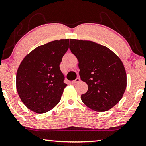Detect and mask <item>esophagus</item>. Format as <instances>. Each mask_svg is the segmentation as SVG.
Instances as JSON below:
<instances>
[{
	"instance_id": "1",
	"label": "esophagus",
	"mask_w": 146,
	"mask_h": 146,
	"mask_svg": "<svg viewBox=\"0 0 146 146\" xmlns=\"http://www.w3.org/2000/svg\"><path fill=\"white\" fill-rule=\"evenodd\" d=\"M80 78H76L75 80L72 81V84H75L76 83H78V82H80Z\"/></svg>"
}]
</instances>
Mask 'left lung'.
<instances>
[{
	"label": "left lung",
	"mask_w": 146,
	"mask_h": 146,
	"mask_svg": "<svg viewBox=\"0 0 146 146\" xmlns=\"http://www.w3.org/2000/svg\"><path fill=\"white\" fill-rule=\"evenodd\" d=\"M70 49L78 60L80 78L88 86L81 99L97 112H105L117 104L126 87V74L117 55L91 41L70 39Z\"/></svg>",
	"instance_id": "8db88e82"
}]
</instances>
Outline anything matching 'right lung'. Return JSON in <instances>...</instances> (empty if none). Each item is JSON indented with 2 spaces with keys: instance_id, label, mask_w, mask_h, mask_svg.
Returning a JSON list of instances; mask_svg holds the SVG:
<instances>
[{
  "instance_id": "right-lung-1",
  "label": "right lung",
  "mask_w": 146,
  "mask_h": 146,
  "mask_svg": "<svg viewBox=\"0 0 146 146\" xmlns=\"http://www.w3.org/2000/svg\"><path fill=\"white\" fill-rule=\"evenodd\" d=\"M70 39L39 46L26 55L17 73V89L29 110L43 113L60 102L67 84L59 65L68 51Z\"/></svg>"
}]
</instances>
